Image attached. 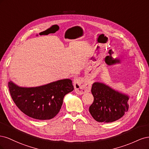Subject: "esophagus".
<instances>
[{"instance_id":"34e87169","label":"esophagus","mask_w":149,"mask_h":149,"mask_svg":"<svg viewBox=\"0 0 149 149\" xmlns=\"http://www.w3.org/2000/svg\"><path fill=\"white\" fill-rule=\"evenodd\" d=\"M73 84L75 91L79 94H83L90 91L91 90V84L89 83H84V81L82 78H76L73 81Z\"/></svg>"}]
</instances>
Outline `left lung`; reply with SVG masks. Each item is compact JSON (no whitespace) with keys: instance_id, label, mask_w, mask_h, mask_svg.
Masks as SVG:
<instances>
[{"instance_id":"8db88e82","label":"left lung","mask_w":149,"mask_h":149,"mask_svg":"<svg viewBox=\"0 0 149 149\" xmlns=\"http://www.w3.org/2000/svg\"><path fill=\"white\" fill-rule=\"evenodd\" d=\"M91 93L94 101L89 108L93 118L100 123H112L119 119L129 109V96L105 84L95 82Z\"/></svg>"}]
</instances>
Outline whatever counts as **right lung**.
Listing matches in <instances>:
<instances>
[{
  "label": "right lung",
  "instance_id": "1",
  "mask_svg": "<svg viewBox=\"0 0 149 149\" xmlns=\"http://www.w3.org/2000/svg\"><path fill=\"white\" fill-rule=\"evenodd\" d=\"M8 87L18 108L26 116L38 120L55 117L60 111L64 96L74 89L70 79L31 88L20 87L10 81Z\"/></svg>",
  "mask_w": 149,
  "mask_h": 149
}]
</instances>
